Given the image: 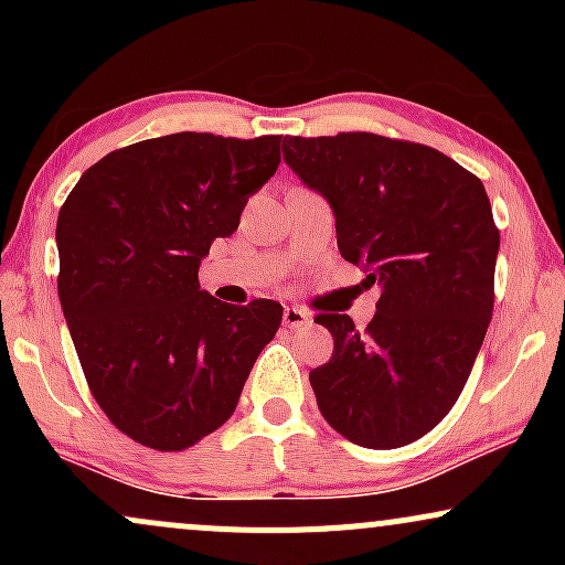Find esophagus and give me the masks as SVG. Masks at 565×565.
I'll use <instances>...</instances> for the list:
<instances>
[{
    "label": "esophagus",
    "mask_w": 565,
    "mask_h": 565,
    "mask_svg": "<svg viewBox=\"0 0 565 565\" xmlns=\"http://www.w3.org/2000/svg\"><path fill=\"white\" fill-rule=\"evenodd\" d=\"M310 323V313L308 310H302V308H295V305H287V308H284V327L287 329H305Z\"/></svg>",
    "instance_id": "esophagus-1"
}]
</instances>
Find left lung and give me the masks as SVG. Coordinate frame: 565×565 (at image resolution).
<instances>
[{"label": "left lung", "instance_id": "1", "mask_svg": "<svg viewBox=\"0 0 565 565\" xmlns=\"http://www.w3.org/2000/svg\"><path fill=\"white\" fill-rule=\"evenodd\" d=\"M284 161L332 204L340 255L382 289L364 332L345 313L316 316L334 337L310 372L323 419L366 449L412 444L457 404L494 310L486 188L436 148L374 132L287 135Z\"/></svg>", "mask_w": 565, "mask_h": 565}]
</instances>
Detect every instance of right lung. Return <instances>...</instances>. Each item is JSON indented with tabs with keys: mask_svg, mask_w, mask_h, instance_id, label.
Returning a JSON list of instances; mask_svg holds the SVG:
<instances>
[{
	"mask_svg": "<svg viewBox=\"0 0 565 565\" xmlns=\"http://www.w3.org/2000/svg\"><path fill=\"white\" fill-rule=\"evenodd\" d=\"M281 164V135L174 132L82 174L55 228L63 316L97 406L125 436L183 451L231 417L281 327L274 300L228 305L199 287L215 238Z\"/></svg>",
	"mask_w": 565,
	"mask_h": 565,
	"instance_id": "1",
	"label": "right lung"
}]
</instances>
